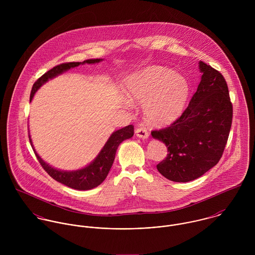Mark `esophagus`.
<instances>
[{"instance_id": "esophagus-1", "label": "esophagus", "mask_w": 255, "mask_h": 255, "mask_svg": "<svg viewBox=\"0 0 255 255\" xmlns=\"http://www.w3.org/2000/svg\"><path fill=\"white\" fill-rule=\"evenodd\" d=\"M135 134L137 137H139L141 139H147L149 136V133L146 130L145 128H137L135 129Z\"/></svg>"}]
</instances>
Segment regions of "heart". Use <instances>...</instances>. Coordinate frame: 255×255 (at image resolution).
<instances>
[{"mask_svg": "<svg viewBox=\"0 0 255 255\" xmlns=\"http://www.w3.org/2000/svg\"><path fill=\"white\" fill-rule=\"evenodd\" d=\"M130 101L143 105L147 123L162 127L177 121L186 109L190 85L182 74L172 69L151 66L132 73L124 82ZM129 100L126 103L130 105Z\"/></svg>", "mask_w": 255, "mask_h": 255, "instance_id": "heart-1", "label": "heart"}]
</instances>
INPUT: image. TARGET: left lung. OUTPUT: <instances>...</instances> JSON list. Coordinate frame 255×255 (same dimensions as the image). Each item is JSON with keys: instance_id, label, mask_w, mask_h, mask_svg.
<instances>
[{"instance_id": "1", "label": "left lung", "mask_w": 255, "mask_h": 255, "mask_svg": "<svg viewBox=\"0 0 255 255\" xmlns=\"http://www.w3.org/2000/svg\"><path fill=\"white\" fill-rule=\"evenodd\" d=\"M198 68L199 85L181 118L169 128L151 132L168 149L157 170L173 182L196 180L213 168L222 157L232 126L233 106L225 78L201 61Z\"/></svg>"}]
</instances>
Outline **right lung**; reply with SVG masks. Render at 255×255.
Here are the masks:
<instances>
[{"label": "right lung", "mask_w": 255, "mask_h": 255, "mask_svg": "<svg viewBox=\"0 0 255 255\" xmlns=\"http://www.w3.org/2000/svg\"><path fill=\"white\" fill-rule=\"evenodd\" d=\"M104 59H90L86 60L83 62H77V63H68V64H62L59 65L49 72L44 73L36 82L33 84L31 93H30V102L32 101L35 93L38 91V89L44 85L46 82H48L50 79H53L57 77L58 75H61L71 69L76 68L80 65L88 64V65H93V64H98L102 62ZM134 132L132 125L127 126L123 128H120L116 131H114L110 135L108 140L106 143L102 147L98 155L85 167H82L77 170H73V171H66V170H60L57 168L52 167L50 164L45 162L37 153L32 140L31 136L29 134V140L31 146L35 152L37 159L40 162L41 166L44 168V170L57 182H61L71 188L77 189V190H88L92 189L98 185H100L102 182L105 181L109 174L111 167L114 163L116 152L119 145L126 139H128L132 137Z\"/></svg>", "instance_id": "obj_1"}]
</instances>
